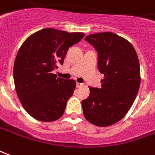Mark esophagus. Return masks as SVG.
I'll return each mask as SVG.
<instances>
[{
    "instance_id": "34e87169",
    "label": "esophagus",
    "mask_w": 155,
    "mask_h": 155,
    "mask_svg": "<svg viewBox=\"0 0 155 155\" xmlns=\"http://www.w3.org/2000/svg\"><path fill=\"white\" fill-rule=\"evenodd\" d=\"M83 86V83H77V87H81Z\"/></svg>"
}]
</instances>
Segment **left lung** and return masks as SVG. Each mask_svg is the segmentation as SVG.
<instances>
[{
    "label": "left lung",
    "mask_w": 155,
    "mask_h": 155,
    "mask_svg": "<svg viewBox=\"0 0 155 155\" xmlns=\"http://www.w3.org/2000/svg\"><path fill=\"white\" fill-rule=\"evenodd\" d=\"M85 40L97 51V68L104 75L100 88L90 87L82 101L83 115L98 127H107L124 117L140 85L139 58L132 44L113 32L88 35Z\"/></svg>",
    "instance_id": "1"
}]
</instances>
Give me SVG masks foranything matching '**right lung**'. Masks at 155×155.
Returning a JSON list of instances; mask_svg holds the SVG:
<instances>
[{
    "label": "right lung",
    "mask_w": 155,
    "mask_h": 155,
    "mask_svg": "<svg viewBox=\"0 0 155 155\" xmlns=\"http://www.w3.org/2000/svg\"><path fill=\"white\" fill-rule=\"evenodd\" d=\"M83 32L45 28L23 42L16 55L13 77L16 93L27 113L42 122L58 120L76 87L74 80L57 78L67 51L82 40Z\"/></svg>",
    "instance_id": "right-lung-1"
}]
</instances>
